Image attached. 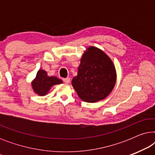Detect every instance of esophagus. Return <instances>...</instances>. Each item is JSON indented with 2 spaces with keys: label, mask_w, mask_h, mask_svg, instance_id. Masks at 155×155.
Returning a JSON list of instances; mask_svg holds the SVG:
<instances>
[{
  "label": "esophagus",
  "mask_w": 155,
  "mask_h": 155,
  "mask_svg": "<svg viewBox=\"0 0 155 155\" xmlns=\"http://www.w3.org/2000/svg\"><path fill=\"white\" fill-rule=\"evenodd\" d=\"M63 82H64L65 84H69L70 82H71V78H64V79H63Z\"/></svg>",
  "instance_id": "obj_1"
}]
</instances>
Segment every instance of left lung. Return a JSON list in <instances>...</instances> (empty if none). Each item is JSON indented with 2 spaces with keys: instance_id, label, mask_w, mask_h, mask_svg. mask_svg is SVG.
I'll return each mask as SVG.
<instances>
[{
  "instance_id": "1",
  "label": "left lung",
  "mask_w": 155,
  "mask_h": 155,
  "mask_svg": "<svg viewBox=\"0 0 155 155\" xmlns=\"http://www.w3.org/2000/svg\"><path fill=\"white\" fill-rule=\"evenodd\" d=\"M116 78L115 65L110 57L100 48L90 46L82 54L78 75L71 83L82 101L94 103L109 96Z\"/></svg>"
}]
</instances>
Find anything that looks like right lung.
<instances>
[{
  "label": "right lung",
  "mask_w": 155,
  "mask_h": 155,
  "mask_svg": "<svg viewBox=\"0 0 155 155\" xmlns=\"http://www.w3.org/2000/svg\"><path fill=\"white\" fill-rule=\"evenodd\" d=\"M62 83L63 80L56 76H48L46 71L39 69L36 78L31 81V84L35 94L39 96H45L53 86Z\"/></svg>",
  "instance_id": "1"
}]
</instances>
